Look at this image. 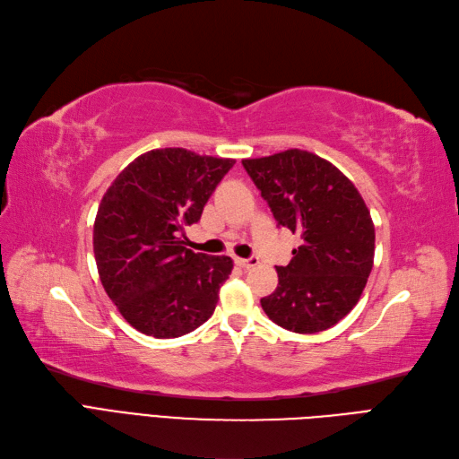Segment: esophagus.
Instances as JSON below:
<instances>
[{
  "mask_svg": "<svg viewBox=\"0 0 459 459\" xmlns=\"http://www.w3.org/2000/svg\"><path fill=\"white\" fill-rule=\"evenodd\" d=\"M233 262L239 265V267H245V270H248V267H255L260 264V260L256 256H250V258H233Z\"/></svg>",
  "mask_w": 459,
  "mask_h": 459,
  "instance_id": "obj_1",
  "label": "esophagus"
}]
</instances>
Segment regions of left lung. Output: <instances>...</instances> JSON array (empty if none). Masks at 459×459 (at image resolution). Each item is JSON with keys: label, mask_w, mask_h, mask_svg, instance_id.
<instances>
[{"label": "left lung", "mask_w": 459, "mask_h": 459, "mask_svg": "<svg viewBox=\"0 0 459 459\" xmlns=\"http://www.w3.org/2000/svg\"><path fill=\"white\" fill-rule=\"evenodd\" d=\"M243 167L277 226L302 237L290 264L277 267L279 284L262 309L298 334L334 326L357 306L374 264V224L359 189L323 157L296 148Z\"/></svg>", "instance_id": "8db88e82"}]
</instances>
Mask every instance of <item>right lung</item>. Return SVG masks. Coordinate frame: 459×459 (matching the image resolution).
I'll list each match as a JSON object with an SVG mask.
<instances>
[{"mask_svg":"<svg viewBox=\"0 0 459 459\" xmlns=\"http://www.w3.org/2000/svg\"><path fill=\"white\" fill-rule=\"evenodd\" d=\"M233 165L184 148L152 150L104 194L92 231L94 260L106 294L142 334L178 338L214 313L233 262L195 255L180 235L199 222Z\"/></svg>","mask_w":459,"mask_h":459,"instance_id":"right-lung-1","label":"right lung"}]
</instances>
